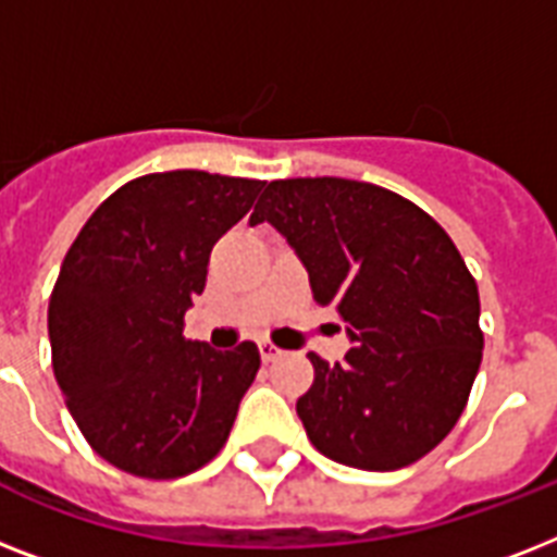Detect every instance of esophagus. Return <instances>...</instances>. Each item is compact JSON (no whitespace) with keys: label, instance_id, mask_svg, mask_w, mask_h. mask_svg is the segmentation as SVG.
Masks as SVG:
<instances>
[{"label":"esophagus","instance_id":"esophagus-1","mask_svg":"<svg viewBox=\"0 0 557 557\" xmlns=\"http://www.w3.org/2000/svg\"><path fill=\"white\" fill-rule=\"evenodd\" d=\"M280 356V349L271 341H260V358L262 361H274Z\"/></svg>","mask_w":557,"mask_h":557}]
</instances>
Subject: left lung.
<instances>
[{"label": "left lung", "mask_w": 557, "mask_h": 557, "mask_svg": "<svg viewBox=\"0 0 557 557\" xmlns=\"http://www.w3.org/2000/svg\"><path fill=\"white\" fill-rule=\"evenodd\" d=\"M260 222L286 236L352 341L344 364L309 356L306 436L361 471L422 459L462 416L483 361L480 292L457 245L413 201L352 178L271 182L251 213Z\"/></svg>", "instance_id": "1"}]
</instances>
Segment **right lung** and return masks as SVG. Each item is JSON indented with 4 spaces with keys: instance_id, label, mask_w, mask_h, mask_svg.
I'll return each instance as SVG.
<instances>
[{
    "instance_id": "add662e5",
    "label": "right lung",
    "mask_w": 557,
    "mask_h": 557,
    "mask_svg": "<svg viewBox=\"0 0 557 557\" xmlns=\"http://www.w3.org/2000/svg\"><path fill=\"white\" fill-rule=\"evenodd\" d=\"M265 182L170 170L117 187L65 253L48 338L65 407L95 454L176 480L216 457L260 370L251 341L216 352L185 338L213 245Z\"/></svg>"
}]
</instances>
